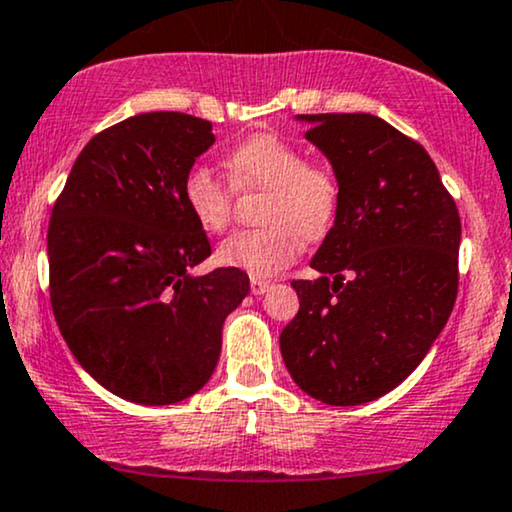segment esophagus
I'll return each instance as SVG.
<instances>
[{
	"mask_svg": "<svg viewBox=\"0 0 512 512\" xmlns=\"http://www.w3.org/2000/svg\"><path fill=\"white\" fill-rule=\"evenodd\" d=\"M269 286H271V283L269 281H262V278H252V281H250L252 295H264L269 290Z\"/></svg>",
	"mask_w": 512,
	"mask_h": 512,
	"instance_id": "34e87169",
	"label": "esophagus"
}]
</instances>
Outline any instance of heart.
<instances>
[{"instance_id": "obj_1", "label": "heart", "mask_w": 512, "mask_h": 512, "mask_svg": "<svg viewBox=\"0 0 512 512\" xmlns=\"http://www.w3.org/2000/svg\"><path fill=\"white\" fill-rule=\"evenodd\" d=\"M226 170L241 189L262 186L257 229L231 234L219 245V264L248 271L252 278L274 276L300 255L302 241L326 236L340 210L338 177L323 165L307 163L300 146L276 134H252L226 153ZM181 198L200 229L219 234L229 224L234 189L210 167L193 165L181 181Z\"/></svg>"}]
</instances>
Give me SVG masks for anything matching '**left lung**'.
Segmentation results:
<instances>
[{
    "label": "left lung",
    "mask_w": 512,
    "mask_h": 512,
    "mask_svg": "<svg viewBox=\"0 0 512 512\" xmlns=\"http://www.w3.org/2000/svg\"><path fill=\"white\" fill-rule=\"evenodd\" d=\"M340 184L338 217L293 281L300 312L281 333L309 397L357 406L392 392L430 352L458 293L461 217L418 141L368 113L297 115Z\"/></svg>",
    "instance_id": "1"
}]
</instances>
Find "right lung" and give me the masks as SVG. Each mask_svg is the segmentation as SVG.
<instances>
[{"label": "right lung", "mask_w": 512, "mask_h": 512, "mask_svg": "<svg viewBox=\"0 0 512 512\" xmlns=\"http://www.w3.org/2000/svg\"><path fill=\"white\" fill-rule=\"evenodd\" d=\"M215 144L212 122L155 111L103 129L77 155L51 210V307L96 383L144 406L189 399L210 380L222 326L250 278L193 276L210 241L181 181Z\"/></svg>", "instance_id": "1"}]
</instances>
